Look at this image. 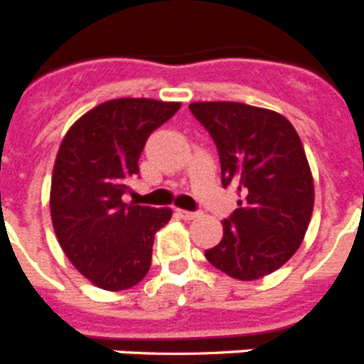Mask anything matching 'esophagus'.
<instances>
[{
  "label": "esophagus",
  "mask_w": 364,
  "mask_h": 364,
  "mask_svg": "<svg viewBox=\"0 0 364 364\" xmlns=\"http://www.w3.org/2000/svg\"><path fill=\"white\" fill-rule=\"evenodd\" d=\"M176 215H178L182 220H193V218L198 217L197 211H186V210H176Z\"/></svg>",
  "instance_id": "esophagus-1"
}]
</instances>
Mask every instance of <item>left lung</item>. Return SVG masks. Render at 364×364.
<instances>
[{"mask_svg": "<svg viewBox=\"0 0 364 364\" xmlns=\"http://www.w3.org/2000/svg\"><path fill=\"white\" fill-rule=\"evenodd\" d=\"M189 111L213 138L222 186L239 208L205 259L239 281L281 268L301 246L314 211V178L294 125L269 109L239 102H197Z\"/></svg>", "mask_w": 364, "mask_h": 364, "instance_id": "1", "label": "left lung"}]
</instances>
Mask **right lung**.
I'll return each mask as SVG.
<instances>
[{
    "mask_svg": "<svg viewBox=\"0 0 364 364\" xmlns=\"http://www.w3.org/2000/svg\"><path fill=\"white\" fill-rule=\"evenodd\" d=\"M178 102L118 98L96 105L63 136L50 184V217L73 266L102 290L120 291L146 277L154 233L169 208L125 204L147 138Z\"/></svg>",
    "mask_w": 364,
    "mask_h": 364,
    "instance_id": "add662e5",
    "label": "right lung"
}]
</instances>
